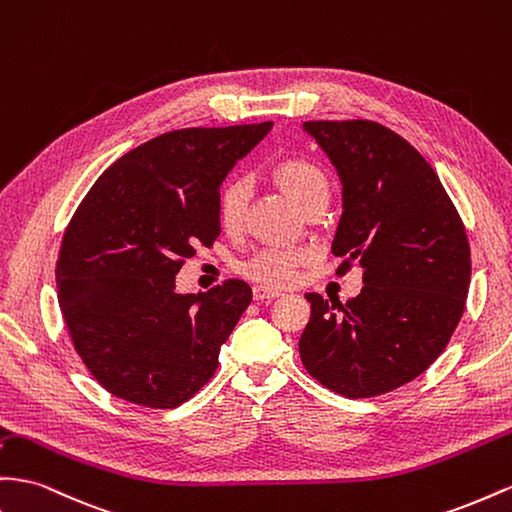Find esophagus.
I'll use <instances>...</instances> for the list:
<instances>
[{
    "instance_id": "34e87169",
    "label": "esophagus",
    "mask_w": 512,
    "mask_h": 512,
    "mask_svg": "<svg viewBox=\"0 0 512 512\" xmlns=\"http://www.w3.org/2000/svg\"><path fill=\"white\" fill-rule=\"evenodd\" d=\"M280 295H282V290L273 288V286H265V284L254 286V299L256 301H269V299H275V297H280Z\"/></svg>"
}]
</instances>
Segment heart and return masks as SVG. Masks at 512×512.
Masks as SVG:
<instances>
[{"label": "heart", "mask_w": 512, "mask_h": 512, "mask_svg": "<svg viewBox=\"0 0 512 512\" xmlns=\"http://www.w3.org/2000/svg\"><path fill=\"white\" fill-rule=\"evenodd\" d=\"M273 178L278 185L288 193L290 198L297 200L303 209L319 200L329 196V183L327 176L321 170V165L306 157H284L273 165ZM252 185L245 176L234 174L228 176L217 191V219L224 230H239L245 222L247 215V202H250ZM308 256L299 250H286V247H269L262 250L252 260L245 262V275L252 280L280 286L288 284L295 278L297 267L303 265Z\"/></svg>", "instance_id": "b5f03b06"}]
</instances>
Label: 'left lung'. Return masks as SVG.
Wrapping results in <instances>:
<instances>
[{"instance_id": "left-lung-1", "label": "left lung", "mask_w": 512, "mask_h": 512, "mask_svg": "<svg viewBox=\"0 0 512 512\" xmlns=\"http://www.w3.org/2000/svg\"><path fill=\"white\" fill-rule=\"evenodd\" d=\"M342 183L331 254L364 269L347 303L308 293L299 355L310 375L347 398L392 392L446 349L472 278L465 226L439 176L398 133L372 120L303 122Z\"/></svg>"}]
</instances>
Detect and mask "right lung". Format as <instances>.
<instances>
[{"mask_svg":"<svg viewBox=\"0 0 512 512\" xmlns=\"http://www.w3.org/2000/svg\"><path fill=\"white\" fill-rule=\"evenodd\" d=\"M271 127L163 133L109 165L77 206L55 262L58 301L75 351L109 394L172 409L215 375L252 288L226 280L181 295L174 278L193 247L219 237L217 191Z\"/></svg>","mask_w":512,"mask_h":512,"instance_id":"1","label":"right lung"}]
</instances>
